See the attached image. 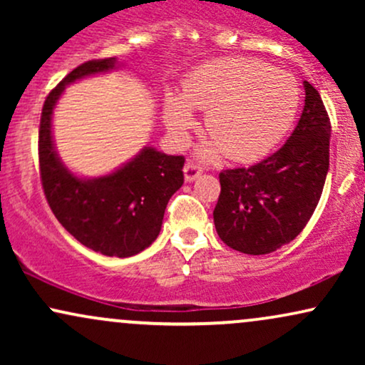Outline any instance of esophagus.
<instances>
[{
    "label": "esophagus",
    "mask_w": 365,
    "mask_h": 365,
    "mask_svg": "<svg viewBox=\"0 0 365 365\" xmlns=\"http://www.w3.org/2000/svg\"><path fill=\"white\" fill-rule=\"evenodd\" d=\"M200 173H202V170H200V166L194 165V163H187L185 168H183V175H185V182H188V183L195 182V180L200 177Z\"/></svg>",
    "instance_id": "obj_1"
}]
</instances>
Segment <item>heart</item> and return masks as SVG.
Wrapping results in <instances>:
<instances>
[{"instance_id": "b5f03b06", "label": "heart", "mask_w": 365, "mask_h": 365, "mask_svg": "<svg viewBox=\"0 0 365 365\" xmlns=\"http://www.w3.org/2000/svg\"><path fill=\"white\" fill-rule=\"evenodd\" d=\"M299 86L290 73L249 58H217L195 66L183 78L182 92L166 94L163 121L177 144H185L195 127L192 110L206 111L212 137L200 154L226 153L238 163L266 158L290 130L299 110Z\"/></svg>"}]
</instances>
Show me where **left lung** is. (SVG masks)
I'll return each instance as SVG.
<instances>
[{"label":"left lung","mask_w":365,"mask_h":365,"mask_svg":"<svg viewBox=\"0 0 365 365\" xmlns=\"http://www.w3.org/2000/svg\"><path fill=\"white\" fill-rule=\"evenodd\" d=\"M305 104L283 148L250 168L220 173L215 226L238 252L271 254L299 235L319 202L329 170L331 125L324 104L304 82Z\"/></svg>","instance_id":"obj_1"}]
</instances>
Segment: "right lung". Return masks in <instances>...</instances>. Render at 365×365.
<instances>
[{"mask_svg": "<svg viewBox=\"0 0 365 365\" xmlns=\"http://www.w3.org/2000/svg\"><path fill=\"white\" fill-rule=\"evenodd\" d=\"M116 58L87 61L49 92L39 128V165L53 215L87 249L132 257L156 240L171 195L183 185L182 156L145 145L101 177H82L61 161L53 137V113L70 83L120 68Z\"/></svg>", "mask_w": 365, "mask_h": 365, "instance_id": "obj_1", "label": "right lung"}]
</instances>
